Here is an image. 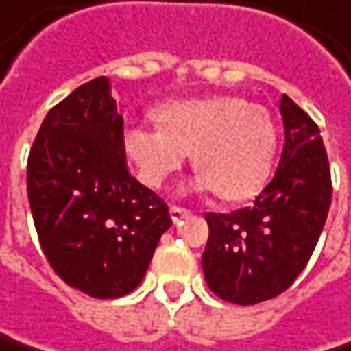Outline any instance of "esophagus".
I'll list each match as a JSON object with an SVG mask.
<instances>
[{
    "instance_id": "34e87169",
    "label": "esophagus",
    "mask_w": 351,
    "mask_h": 351,
    "mask_svg": "<svg viewBox=\"0 0 351 351\" xmlns=\"http://www.w3.org/2000/svg\"><path fill=\"white\" fill-rule=\"evenodd\" d=\"M186 215H191V210H189V208L176 207V205H173V207H171V219H173L175 223H178L180 219H184Z\"/></svg>"
}]
</instances>
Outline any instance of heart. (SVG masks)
<instances>
[{
    "label": "heart",
    "mask_w": 351,
    "mask_h": 351,
    "mask_svg": "<svg viewBox=\"0 0 351 351\" xmlns=\"http://www.w3.org/2000/svg\"><path fill=\"white\" fill-rule=\"evenodd\" d=\"M160 126H130L122 144L148 186H162L193 152V186L243 201L269 178L277 128L263 106L235 96L173 100L154 110Z\"/></svg>",
    "instance_id": "b5f03b06"
}]
</instances>
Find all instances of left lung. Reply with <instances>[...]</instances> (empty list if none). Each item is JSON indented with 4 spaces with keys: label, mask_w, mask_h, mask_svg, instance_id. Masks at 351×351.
<instances>
[{
    "label": "left lung",
    "mask_w": 351,
    "mask_h": 351,
    "mask_svg": "<svg viewBox=\"0 0 351 351\" xmlns=\"http://www.w3.org/2000/svg\"><path fill=\"white\" fill-rule=\"evenodd\" d=\"M285 144L271 182L251 207L207 213L203 271L210 291L237 305L283 293L305 269L332 203V175L317 124L283 94Z\"/></svg>",
    "instance_id": "1"
}]
</instances>
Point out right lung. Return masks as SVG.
I'll return each instance as SVG.
<instances>
[{
	"label": "right lung",
	"instance_id": "right-lung-1",
	"mask_svg": "<svg viewBox=\"0 0 351 351\" xmlns=\"http://www.w3.org/2000/svg\"><path fill=\"white\" fill-rule=\"evenodd\" d=\"M124 120L106 76L82 84L44 118L27 158V199L42 251L70 287L112 300L136 289L167 203L128 173Z\"/></svg>",
	"mask_w": 351,
	"mask_h": 351
}]
</instances>
